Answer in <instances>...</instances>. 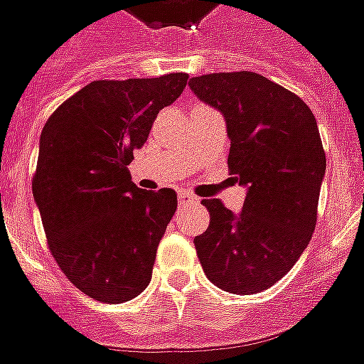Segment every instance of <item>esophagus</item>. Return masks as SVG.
Here are the masks:
<instances>
[{"mask_svg": "<svg viewBox=\"0 0 364 364\" xmlns=\"http://www.w3.org/2000/svg\"><path fill=\"white\" fill-rule=\"evenodd\" d=\"M197 203V197L191 193H179V206H189Z\"/></svg>", "mask_w": 364, "mask_h": 364, "instance_id": "1", "label": "esophagus"}]
</instances>
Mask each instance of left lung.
I'll list each match as a JSON object with an SVG mask.
<instances>
[{
  "label": "left lung",
  "mask_w": 364,
  "mask_h": 364,
  "mask_svg": "<svg viewBox=\"0 0 364 364\" xmlns=\"http://www.w3.org/2000/svg\"><path fill=\"white\" fill-rule=\"evenodd\" d=\"M191 91L226 119L228 167L247 187L242 213L205 198L210 213L195 247L208 281L253 294L289 273L316 228L326 151L308 105L253 72L193 77Z\"/></svg>",
  "instance_id": "1"
}]
</instances>
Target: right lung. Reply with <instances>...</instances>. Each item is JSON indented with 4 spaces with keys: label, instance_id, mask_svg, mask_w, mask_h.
<instances>
[{
    "label": "right lung",
    "instance_id": "obj_1",
    "mask_svg": "<svg viewBox=\"0 0 364 364\" xmlns=\"http://www.w3.org/2000/svg\"><path fill=\"white\" fill-rule=\"evenodd\" d=\"M187 80L177 72L91 82L44 124L33 197L52 257L93 300L120 304L150 284L177 193L138 189L127 166Z\"/></svg>",
    "mask_w": 364,
    "mask_h": 364
}]
</instances>
